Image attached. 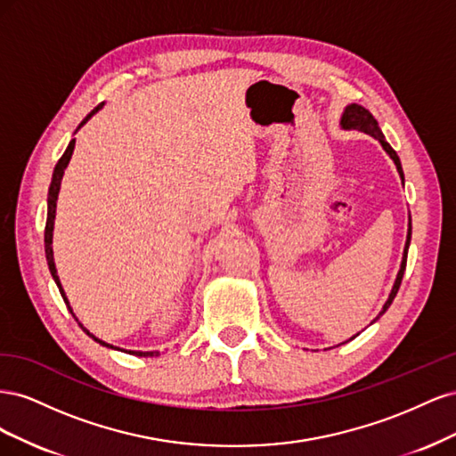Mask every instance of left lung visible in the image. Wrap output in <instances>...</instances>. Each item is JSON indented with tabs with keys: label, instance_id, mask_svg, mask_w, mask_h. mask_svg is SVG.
<instances>
[{
	"label": "left lung",
	"instance_id": "1",
	"mask_svg": "<svg viewBox=\"0 0 456 456\" xmlns=\"http://www.w3.org/2000/svg\"><path fill=\"white\" fill-rule=\"evenodd\" d=\"M340 126H342L344 129H357V131H363V133L370 134L372 139H377V141L382 144V148H384L386 151H388V156L394 159L399 176L403 178L402 161H399V158H397V154H395V150H394L388 142H386L384 134H382V131H380V127H379V121H377L375 118H372V114L369 112L367 108H363L362 104H350V106H346V110H344V114H342V119H340ZM409 241H411V224H409V233H407V243H405V251H403V260H402V270H399V273H397V280H395V283H394L392 293H390L388 300H386V305H384V308H382V312H380V314H384L386 310L390 308L392 300L395 298V295H397V291H399V285H402L403 272H405V266H407Z\"/></svg>",
	"mask_w": 456,
	"mask_h": 456
}]
</instances>
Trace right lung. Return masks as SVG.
Instances as JSON below:
<instances>
[{
	"label": "right lung",
	"mask_w": 456,
	"mask_h": 456,
	"mask_svg": "<svg viewBox=\"0 0 456 456\" xmlns=\"http://www.w3.org/2000/svg\"><path fill=\"white\" fill-rule=\"evenodd\" d=\"M102 104L104 102H101L99 106H96L94 110H91V112L87 114V118L79 123V127L84 126V123L94 114V112H99V110L102 108ZM74 146H76V141L72 139L70 141V144H68V148H66V151L62 154V158L59 159V163L54 165V171H53V181H51V186H49V196H47V223H45V256H47V265H49V270H51V275H53V280L57 281V285H59V291H61V295H62V298H64V302L68 305V298H66V295H64V291H62V285H61V281H59V275H57V268H54V260H53V247H51V243H53V226H54V213H57V198H59V190H61V181H62V175H64V169H66V165H68V161H70V158H72V151H74ZM68 310H70V305H68ZM72 312V310H70ZM72 315H74V312H72ZM76 317V315H74ZM77 322V320H76ZM79 327L86 330V333L93 338V340H96L99 344H102V346H108V348H114V346H110V344H106V342H102V340H99L96 338L94 335H91L89 330L79 323ZM129 354H133V355H141V357H154V355H159V352H129Z\"/></svg>",
	"instance_id": "1"
}]
</instances>
